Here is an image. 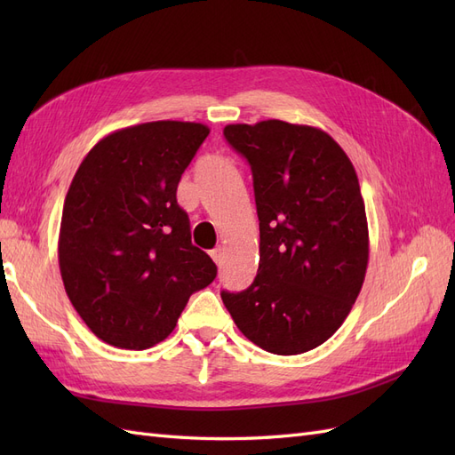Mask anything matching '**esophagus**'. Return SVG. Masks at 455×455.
<instances>
[{
    "label": "esophagus",
    "mask_w": 455,
    "mask_h": 455,
    "mask_svg": "<svg viewBox=\"0 0 455 455\" xmlns=\"http://www.w3.org/2000/svg\"><path fill=\"white\" fill-rule=\"evenodd\" d=\"M224 249L222 246H218V249H214V251H211V256H212V259L216 261V266H220L224 261Z\"/></svg>",
    "instance_id": "34e87169"
}]
</instances>
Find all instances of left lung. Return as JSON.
<instances>
[{"mask_svg": "<svg viewBox=\"0 0 455 455\" xmlns=\"http://www.w3.org/2000/svg\"><path fill=\"white\" fill-rule=\"evenodd\" d=\"M249 161L259 220V264L243 292L222 291L237 328L258 347L299 355L346 321L368 266L359 178L339 144L309 125L267 119L228 125Z\"/></svg>", "mask_w": 455, "mask_h": 455, "instance_id": "8db88e82", "label": "left lung"}]
</instances>
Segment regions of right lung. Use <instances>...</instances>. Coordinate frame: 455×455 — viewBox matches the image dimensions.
Here are the masks:
<instances>
[{"label": "right lung", "instance_id": "1", "mask_svg": "<svg viewBox=\"0 0 455 455\" xmlns=\"http://www.w3.org/2000/svg\"><path fill=\"white\" fill-rule=\"evenodd\" d=\"M209 132L203 123H142L104 136L79 164L62 209L59 264L72 306L109 346L163 341L189 296L216 277L176 201Z\"/></svg>", "mask_w": 455, "mask_h": 455}]
</instances>
